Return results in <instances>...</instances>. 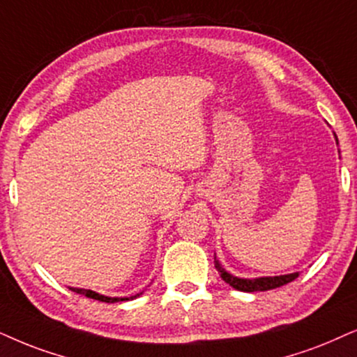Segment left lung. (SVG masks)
<instances>
[{
  "mask_svg": "<svg viewBox=\"0 0 357 357\" xmlns=\"http://www.w3.org/2000/svg\"><path fill=\"white\" fill-rule=\"evenodd\" d=\"M214 265L215 270L220 273V278L224 280L225 283H229L232 288L241 291H265L272 290V288H278L287 285L298 277V273H290V275H282V277H265V278H255V280H247V278H237L232 277L231 273H227L225 270L220 267L219 260L214 257Z\"/></svg>",
  "mask_w": 357,
  "mask_h": 357,
  "instance_id": "obj_1",
  "label": "left lung"
}]
</instances>
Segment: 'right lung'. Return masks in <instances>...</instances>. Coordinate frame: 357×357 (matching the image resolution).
Returning <instances> with one entry per match:
<instances>
[{"mask_svg": "<svg viewBox=\"0 0 357 357\" xmlns=\"http://www.w3.org/2000/svg\"><path fill=\"white\" fill-rule=\"evenodd\" d=\"M72 291L75 293H80V295H85L87 298H92V300H98V301H105V303H116V301H126V300H133L137 298L139 295H135L132 298H110V296H103V295H98V293L92 291V290H84V288H70Z\"/></svg>", "mask_w": 357, "mask_h": 357, "instance_id": "obj_1", "label": "right lung"}]
</instances>
